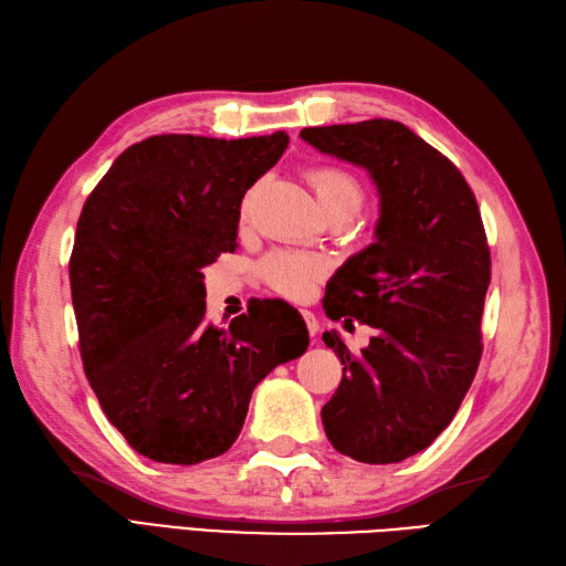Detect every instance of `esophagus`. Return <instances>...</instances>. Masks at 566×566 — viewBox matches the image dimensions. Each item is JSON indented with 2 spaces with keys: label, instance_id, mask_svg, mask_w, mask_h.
Masks as SVG:
<instances>
[{
  "label": "esophagus",
  "instance_id": "34e87169",
  "mask_svg": "<svg viewBox=\"0 0 566 566\" xmlns=\"http://www.w3.org/2000/svg\"><path fill=\"white\" fill-rule=\"evenodd\" d=\"M301 315H303V321H306V327H308L311 337L315 342V335H317V332H321V323H317V317L311 311H301Z\"/></svg>",
  "mask_w": 566,
  "mask_h": 566
}]
</instances>
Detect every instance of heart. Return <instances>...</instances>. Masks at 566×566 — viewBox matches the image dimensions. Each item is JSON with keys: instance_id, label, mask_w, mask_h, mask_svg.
<instances>
[{"instance_id": "heart-1", "label": "heart", "mask_w": 566, "mask_h": 566, "mask_svg": "<svg viewBox=\"0 0 566 566\" xmlns=\"http://www.w3.org/2000/svg\"><path fill=\"white\" fill-rule=\"evenodd\" d=\"M306 179L327 220L349 222L364 208V184L352 171L332 165H317L306 171ZM258 272L272 292L289 298H306L313 294L315 284L325 277L327 263L323 258L308 253L274 251L260 263Z\"/></svg>"}]
</instances>
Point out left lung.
I'll return each instance as SVG.
<instances>
[{
  "label": "left lung",
  "mask_w": 566,
  "mask_h": 566,
  "mask_svg": "<svg viewBox=\"0 0 566 566\" xmlns=\"http://www.w3.org/2000/svg\"><path fill=\"white\" fill-rule=\"evenodd\" d=\"M301 138L378 186L375 243L346 260L323 301L332 321L356 317L375 335L356 356L325 332L344 375L321 416L337 452L397 463L452 423L481 364L490 286L481 210L461 171L399 122L311 126Z\"/></svg>",
  "instance_id": "obj_1"
}]
</instances>
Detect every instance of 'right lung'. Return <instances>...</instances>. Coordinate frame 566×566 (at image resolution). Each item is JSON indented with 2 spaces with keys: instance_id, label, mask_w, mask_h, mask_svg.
<instances>
[{
  "instance_id": "right-lung-1",
  "label": "right lung",
  "mask_w": 566,
  "mask_h": 566,
  "mask_svg": "<svg viewBox=\"0 0 566 566\" xmlns=\"http://www.w3.org/2000/svg\"><path fill=\"white\" fill-rule=\"evenodd\" d=\"M286 145L284 132L150 136L81 210L69 280L83 368L109 423L153 461L224 454L255 385L308 349L306 323H274L270 301L229 327L206 321L202 268L234 253L241 200Z\"/></svg>"
}]
</instances>
